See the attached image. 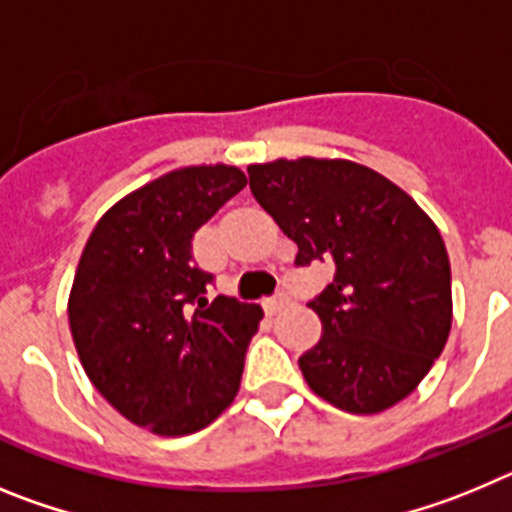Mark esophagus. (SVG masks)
I'll return each mask as SVG.
<instances>
[{
    "instance_id": "34e87169",
    "label": "esophagus",
    "mask_w": 512,
    "mask_h": 512,
    "mask_svg": "<svg viewBox=\"0 0 512 512\" xmlns=\"http://www.w3.org/2000/svg\"><path fill=\"white\" fill-rule=\"evenodd\" d=\"M287 305H289L287 295H274L269 297V300H264V310L269 312V315H277V312H282Z\"/></svg>"
}]
</instances>
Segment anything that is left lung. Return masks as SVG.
<instances>
[{
    "mask_svg": "<svg viewBox=\"0 0 512 512\" xmlns=\"http://www.w3.org/2000/svg\"><path fill=\"white\" fill-rule=\"evenodd\" d=\"M248 179L297 243V266L336 264L310 302L323 333L300 356L307 387L356 415L405 400L441 356L454 318L436 223L387 176L346 158H277L248 166Z\"/></svg>",
    "mask_w": 512,
    "mask_h": 512,
    "instance_id": "left-lung-1",
    "label": "left lung"
}]
</instances>
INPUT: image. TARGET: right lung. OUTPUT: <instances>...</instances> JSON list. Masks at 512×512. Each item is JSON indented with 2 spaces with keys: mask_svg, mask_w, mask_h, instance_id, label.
Returning a JSON list of instances; mask_svg holds the SVG:
<instances>
[{
  "mask_svg": "<svg viewBox=\"0 0 512 512\" xmlns=\"http://www.w3.org/2000/svg\"><path fill=\"white\" fill-rule=\"evenodd\" d=\"M246 187L238 166H184L125 194L81 251L69 325L89 382L130 423L189 436L238 395L264 310L215 297L192 238Z\"/></svg>",
  "mask_w": 512,
  "mask_h": 512,
  "instance_id": "obj_1",
  "label": "right lung"
}]
</instances>
